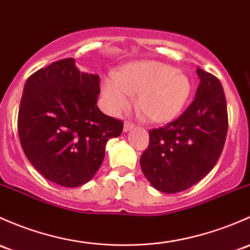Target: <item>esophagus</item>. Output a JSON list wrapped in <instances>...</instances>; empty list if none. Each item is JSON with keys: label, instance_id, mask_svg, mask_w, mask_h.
<instances>
[{"label": "esophagus", "instance_id": "obj_1", "mask_svg": "<svg viewBox=\"0 0 250 250\" xmlns=\"http://www.w3.org/2000/svg\"><path fill=\"white\" fill-rule=\"evenodd\" d=\"M134 127H135V125H134V123L129 122V121H127V122L125 123V127H123V132H129V130Z\"/></svg>", "mask_w": 250, "mask_h": 250}]
</instances>
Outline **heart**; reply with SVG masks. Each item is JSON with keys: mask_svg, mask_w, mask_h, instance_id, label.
<instances>
[{"mask_svg": "<svg viewBox=\"0 0 250 250\" xmlns=\"http://www.w3.org/2000/svg\"><path fill=\"white\" fill-rule=\"evenodd\" d=\"M190 88V81L183 73L156 61L130 63L115 78H105L102 83L109 111H121L128 106L130 96L138 94L140 111L156 123L177 116L187 103Z\"/></svg>", "mask_w": 250, "mask_h": 250, "instance_id": "obj_1", "label": "heart"}]
</instances>
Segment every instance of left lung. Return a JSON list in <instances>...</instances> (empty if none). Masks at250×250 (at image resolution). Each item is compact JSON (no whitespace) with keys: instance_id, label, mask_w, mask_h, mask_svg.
<instances>
[{"instance_id":"1","label":"left lung","mask_w":250,"mask_h":250,"mask_svg":"<svg viewBox=\"0 0 250 250\" xmlns=\"http://www.w3.org/2000/svg\"><path fill=\"white\" fill-rule=\"evenodd\" d=\"M200 83L195 98L180 117L149 130L141 154L144 175L163 193L186 190L202 180L219 159L227 139L224 90L211 73L196 68Z\"/></svg>"}]
</instances>
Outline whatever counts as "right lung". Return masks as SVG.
Segmentation results:
<instances>
[{
	"instance_id": "obj_1",
	"label": "right lung",
	"mask_w": 250,
	"mask_h": 250,
	"mask_svg": "<svg viewBox=\"0 0 250 250\" xmlns=\"http://www.w3.org/2000/svg\"><path fill=\"white\" fill-rule=\"evenodd\" d=\"M99 75L80 72L75 60H60L26 80L18 115L21 147L45 178L79 187L101 167L109 139L123 122L97 106Z\"/></svg>"
}]
</instances>
